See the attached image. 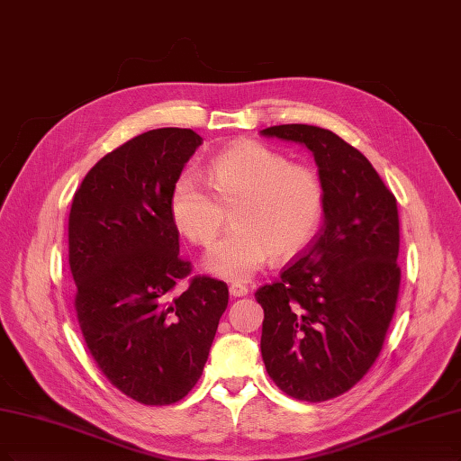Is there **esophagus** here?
Masks as SVG:
<instances>
[{
  "label": "esophagus",
  "instance_id": "34e87169",
  "mask_svg": "<svg viewBox=\"0 0 461 461\" xmlns=\"http://www.w3.org/2000/svg\"><path fill=\"white\" fill-rule=\"evenodd\" d=\"M229 292H230V295H232V297H244V295H248V294H249L248 285H244V284H230Z\"/></svg>",
  "mask_w": 461,
  "mask_h": 461
}]
</instances>
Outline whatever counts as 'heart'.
<instances>
[{"instance_id":"obj_1","label":"heart","mask_w":461,"mask_h":461,"mask_svg":"<svg viewBox=\"0 0 461 461\" xmlns=\"http://www.w3.org/2000/svg\"><path fill=\"white\" fill-rule=\"evenodd\" d=\"M326 190L319 173L258 140H240L205 166V185L181 173L169 193V217L196 246L213 244L230 213L232 230L203 261L229 282H246L271 261L303 249L319 230Z\"/></svg>"}]
</instances>
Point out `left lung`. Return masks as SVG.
<instances>
[{
    "mask_svg": "<svg viewBox=\"0 0 461 461\" xmlns=\"http://www.w3.org/2000/svg\"><path fill=\"white\" fill-rule=\"evenodd\" d=\"M261 133L305 145L326 190L319 234L256 292L267 374L294 399L322 402L357 385L384 347L401 285L399 210L366 156L330 130Z\"/></svg>",
    "mask_w": 461,
    "mask_h": 461,
    "instance_id": "left-lung-1",
    "label": "left lung"
}]
</instances>
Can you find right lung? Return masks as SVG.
Here are the masks:
<instances>
[{
  "instance_id": "1",
  "label": "right lung",
  "mask_w": 461,
  "mask_h": 461,
  "mask_svg": "<svg viewBox=\"0 0 461 461\" xmlns=\"http://www.w3.org/2000/svg\"><path fill=\"white\" fill-rule=\"evenodd\" d=\"M193 130H152L95 164L76 190L68 217L74 307L86 345L104 377L147 406L188 394L208 360L225 282L190 278L179 256L169 193L202 145Z\"/></svg>"
}]
</instances>
